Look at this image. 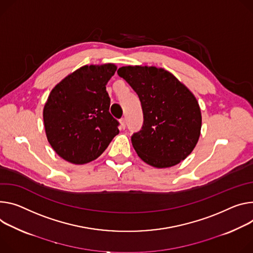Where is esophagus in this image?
<instances>
[{"mask_svg":"<svg viewBox=\"0 0 253 253\" xmlns=\"http://www.w3.org/2000/svg\"><path fill=\"white\" fill-rule=\"evenodd\" d=\"M120 124H121V128L122 129L126 128V120H125V118H121L120 119Z\"/></svg>","mask_w":253,"mask_h":253,"instance_id":"34e87169","label":"esophagus"}]
</instances>
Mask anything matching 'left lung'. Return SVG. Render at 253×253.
<instances>
[{"label":"left lung","mask_w":253,"mask_h":253,"mask_svg":"<svg viewBox=\"0 0 253 253\" xmlns=\"http://www.w3.org/2000/svg\"><path fill=\"white\" fill-rule=\"evenodd\" d=\"M117 73L141 103L143 124L131 136L137 154L158 169L179 164L193 151L201 133V110L195 96L163 68L122 66Z\"/></svg>","instance_id":"obj_1"}]
</instances>
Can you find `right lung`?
<instances>
[{"mask_svg":"<svg viewBox=\"0 0 253 253\" xmlns=\"http://www.w3.org/2000/svg\"><path fill=\"white\" fill-rule=\"evenodd\" d=\"M116 70L112 63L84 65L51 90L43 110L45 132L66 162L84 165L98 158L119 133L106 90Z\"/></svg>","mask_w":253,"mask_h":253,"instance_id":"1","label":"right lung"}]
</instances>
